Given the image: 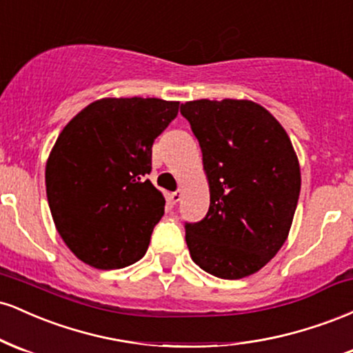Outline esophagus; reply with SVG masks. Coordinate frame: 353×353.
I'll return each instance as SVG.
<instances>
[{
	"label": "esophagus",
	"instance_id": "esophagus-1",
	"mask_svg": "<svg viewBox=\"0 0 353 353\" xmlns=\"http://www.w3.org/2000/svg\"><path fill=\"white\" fill-rule=\"evenodd\" d=\"M181 197H182V190H176V192L169 194V199H171L172 204H176V202H179Z\"/></svg>",
	"mask_w": 353,
	"mask_h": 353
}]
</instances>
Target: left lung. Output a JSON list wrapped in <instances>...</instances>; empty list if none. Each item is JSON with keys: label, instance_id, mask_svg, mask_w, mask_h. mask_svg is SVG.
<instances>
[{"label": "left lung", "instance_id": "left-lung-1", "mask_svg": "<svg viewBox=\"0 0 353 353\" xmlns=\"http://www.w3.org/2000/svg\"><path fill=\"white\" fill-rule=\"evenodd\" d=\"M202 151L209 212L185 224L192 261L219 279L264 267L289 237L301 165L282 124L249 99H197L181 106Z\"/></svg>", "mask_w": 353, "mask_h": 353}]
</instances>
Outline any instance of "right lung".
I'll return each instance as SVG.
<instances>
[{
    "label": "right lung",
    "mask_w": 353,
    "mask_h": 353,
    "mask_svg": "<svg viewBox=\"0 0 353 353\" xmlns=\"http://www.w3.org/2000/svg\"><path fill=\"white\" fill-rule=\"evenodd\" d=\"M179 101L103 98L64 125L46 161V196L61 239L84 264L139 261L165 199L148 179L152 143Z\"/></svg>",
    "instance_id": "right-lung-1"
}]
</instances>
